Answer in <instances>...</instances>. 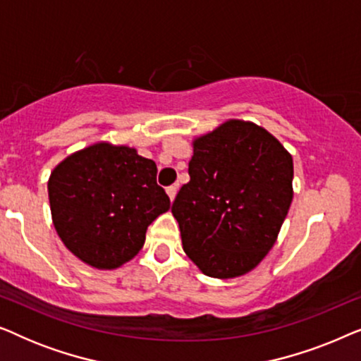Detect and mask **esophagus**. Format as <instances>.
I'll return each instance as SVG.
<instances>
[{
	"label": "esophagus",
	"instance_id": "esophagus-1",
	"mask_svg": "<svg viewBox=\"0 0 361 361\" xmlns=\"http://www.w3.org/2000/svg\"><path fill=\"white\" fill-rule=\"evenodd\" d=\"M177 189H179V184H174V185H169L167 187V195H169L171 200L176 199V194H177Z\"/></svg>",
	"mask_w": 361,
	"mask_h": 361
}]
</instances>
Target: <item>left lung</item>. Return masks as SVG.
Returning <instances> with one entry per match:
<instances>
[{"instance_id":"left-lung-1","label":"left lung","mask_w":361,"mask_h":361,"mask_svg":"<svg viewBox=\"0 0 361 361\" xmlns=\"http://www.w3.org/2000/svg\"><path fill=\"white\" fill-rule=\"evenodd\" d=\"M189 176L172 204L185 255L210 278L250 273L293 202V156L264 128L228 120L195 137Z\"/></svg>"}]
</instances>
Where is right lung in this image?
<instances>
[{
  "label": "right lung",
  "instance_id": "add662e5",
  "mask_svg": "<svg viewBox=\"0 0 361 361\" xmlns=\"http://www.w3.org/2000/svg\"><path fill=\"white\" fill-rule=\"evenodd\" d=\"M156 176V162L130 146L95 142L67 156L47 184L54 226L67 250L98 269L135 258L147 226L171 209Z\"/></svg>",
  "mask_w": 361,
  "mask_h": 361
}]
</instances>
